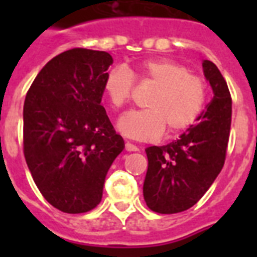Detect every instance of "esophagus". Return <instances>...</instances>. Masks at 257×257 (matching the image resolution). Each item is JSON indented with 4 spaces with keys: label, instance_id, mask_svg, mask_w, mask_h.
I'll return each instance as SVG.
<instances>
[{
    "label": "esophagus",
    "instance_id": "34e87169",
    "mask_svg": "<svg viewBox=\"0 0 257 257\" xmlns=\"http://www.w3.org/2000/svg\"><path fill=\"white\" fill-rule=\"evenodd\" d=\"M125 151H128V152H137L139 148H137L136 145L131 144V143H126V144H125Z\"/></svg>",
    "mask_w": 257,
    "mask_h": 257
}]
</instances>
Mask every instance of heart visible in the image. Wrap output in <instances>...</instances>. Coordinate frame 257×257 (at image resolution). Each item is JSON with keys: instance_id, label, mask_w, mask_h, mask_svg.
<instances>
[{"instance_id": "b5f03b06", "label": "heart", "mask_w": 257, "mask_h": 257, "mask_svg": "<svg viewBox=\"0 0 257 257\" xmlns=\"http://www.w3.org/2000/svg\"><path fill=\"white\" fill-rule=\"evenodd\" d=\"M137 81L155 86L147 109L131 110L120 117L117 128L124 136L139 141H156L165 129L171 135L187 131L203 114L208 101V85L181 62L152 58L140 62L136 72L114 66L106 72L102 92L114 109H121L132 97Z\"/></svg>"}]
</instances>
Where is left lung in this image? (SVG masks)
<instances>
[{
    "mask_svg": "<svg viewBox=\"0 0 257 257\" xmlns=\"http://www.w3.org/2000/svg\"><path fill=\"white\" fill-rule=\"evenodd\" d=\"M203 69L213 98L197 124L179 140L145 149L148 171L143 193L149 209L157 213L171 215L193 207L223 169L231 131V93L213 62L204 60Z\"/></svg>",
    "mask_w": 257,
    "mask_h": 257,
    "instance_id": "left-lung-1",
    "label": "left lung"
}]
</instances>
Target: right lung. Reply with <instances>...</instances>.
I'll use <instances>...</instances> for the list:
<instances>
[{
    "label": "right lung",
    "instance_id": "add662e5",
    "mask_svg": "<svg viewBox=\"0 0 257 257\" xmlns=\"http://www.w3.org/2000/svg\"><path fill=\"white\" fill-rule=\"evenodd\" d=\"M112 64L106 52L66 50L40 70L26 93V164L46 201L65 213L98 205L105 176L125 147L101 105Z\"/></svg>",
    "mask_w": 257,
    "mask_h": 257
}]
</instances>
